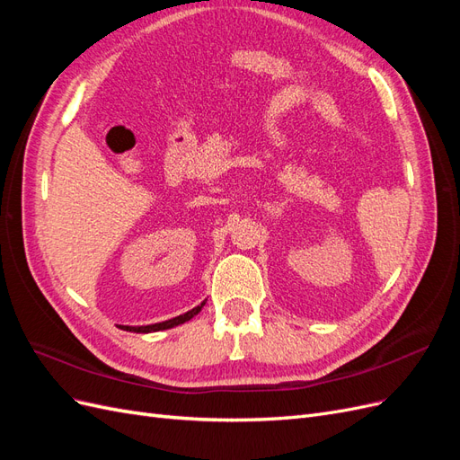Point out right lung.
<instances>
[{
	"label": "right lung",
	"instance_id": "right-lung-1",
	"mask_svg": "<svg viewBox=\"0 0 460 460\" xmlns=\"http://www.w3.org/2000/svg\"><path fill=\"white\" fill-rule=\"evenodd\" d=\"M203 305H205V301H203L201 305H198L196 309H191V311H188V313H184V314H180V316H176V318L164 320V323H159V324H149V326H122V330H127V332H140V333H147V332H159V330H166V328H172V326H178V324H184L186 320L193 318V316H196V314L201 311Z\"/></svg>",
	"mask_w": 460,
	"mask_h": 460
}]
</instances>
